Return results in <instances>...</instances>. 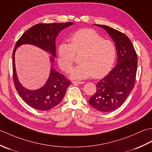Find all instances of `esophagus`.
I'll list each match as a JSON object with an SVG mask.
<instances>
[{
  "label": "esophagus",
  "mask_w": 152,
  "mask_h": 152,
  "mask_svg": "<svg viewBox=\"0 0 152 152\" xmlns=\"http://www.w3.org/2000/svg\"><path fill=\"white\" fill-rule=\"evenodd\" d=\"M72 83L73 84H76V83H77V84H83V83H85L84 82H79V81H72Z\"/></svg>",
  "instance_id": "34e87169"
}]
</instances>
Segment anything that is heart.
<instances>
[{"mask_svg": "<svg viewBox=\"0 0 152 152\" xmlns=\"http://www.w3.org/2000/svg\"><path fill=\"white\" fill-rule=\"evenodd\" d=\"M70 44L63 42L57 47L58 61L66 72L70 70L75 61L76 54L80 56V63L70 72L73 79L83 80L93 76L100 78L106 75L114 64L116 50L114 43L104 40L91 28L82 29L70 38Z\"/></svg>", "mask_w": 152, "mask_h": 152, "instance_id": "b5f03b06", "label": "heart"}]
</instances>
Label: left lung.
<instances>
[{
    "instance_id": "obj_1",
    "label": "left lung",
    "mask_w": 152,
    "mask_h": 152,
    "mask_svg": "<svg viewBox=\"0 0 152 152\" xmlns=\"http://www.w3.org/2000/svg\"><path fill=\"white\" fill-rule=\"evenodd\" d=\"M95 25L104 28L114 42L118 59L114 69L97 83L96 91L90 97L89 103L99 112H110L122 105L134 88L137 56L125 34L106 25Z\"/></svg>"
}]
</instances>
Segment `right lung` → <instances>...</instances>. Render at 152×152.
I'll return each instance as SVG.
<instances>
[{
	"instance_id": "right-lung-1",
	"label": "right lung",
	"mask_w": 152,
	"mask_h": 152,
	"mask_svg": "<svg viewBox=\"0 0 152 152\" xmlns=\"http://www.w3.org/2000/svg\"><path fill=\"white\" fill-rule=\"evenodd\" d=\"M74 24L72 22L62 23L38 24L23 34L15 44L12 54L13 76L15 89L22 99L38 110L46 111L53 108L62 101L66 89L70 84L62 74L55 70L53 63L56 56V38L64 28ZM23 44H31L38 47L52 55L50 57L51 70L46 83L40 89L31 90L25 88L18 81L15 64V53L17 48Z\"/></svg>"
}]
</instances>
